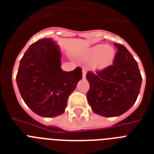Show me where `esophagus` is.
Here are the masks:
<instances>
[{
    "label": "esophagus",
    "instance_id": "obj_1",
    "mask_svg": "<svg viewBox=\"0 0 154 154\" xmlns=\"http://www.w3.org/2000/svg\"><path fill=\"white\" fill-rule=\"evenodd\" d=\"M82 73H83V75H82L83 78H85V77H86V70H85V69H83V70H82Z\"/></svg>",
    "mask_w": 154,
    "mask_h": 154
}]
</instances>
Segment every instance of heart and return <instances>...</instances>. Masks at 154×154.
I'll use <instances>...</instances> for the list:
<instances>
[{
    "mask_svg": "<svg viewBox=\"0 0 154 154\" xmlns=\"http://www.w3.org/2000/svg\"><path fill=\"white\" fill-rule=\"evenodd\" d=\"M116 57V51L110 45L97 44L86 49L85 60H90L89 67L95 72H101L112 66Z\"/></svg>",
    "mask_w": 154,
    "mask_h": 154,
    "instance_id": "b5f03b06",
    "label": "heart"
}]
</instances>
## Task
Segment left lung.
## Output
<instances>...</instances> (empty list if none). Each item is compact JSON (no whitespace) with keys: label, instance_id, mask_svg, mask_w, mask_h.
<instances>
[{"label":"left lung","instance_id":"left-lung-1","mask_svg":"<svg viewBox=\"0 0 154 154\" xmlns=\"http://www.w3.org/2000/svg\"><path fill=\"white\" fill-rule=\"evenodd\" d=\"M117 53L113 65L101 72H88L87 99L92 112L104 117H116L134 104L142 85V76L136 62L122 44L114 43Z\"/></svg>","mask_w":154,"mask_h":154}]
</instances>
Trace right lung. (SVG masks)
<instances>
[{
  "label": "right lung",
  "instance_id": "1",
  "mask_svg": "<svg viewBox=\"0 0 154 154\" xmlns=\"http://www.w3.org/2000/svg\"><path fill=\"white\" fill-rule=\"evenodd\" d=\"M61 51L52 38L32 43L21 58L16 83L25 103L32 112L51 118L64 113L69 96L82 78V69L61 68Z\"/></svg>",
  "mask_w": 154,
  "mask_h": 154
}]
</instances>
